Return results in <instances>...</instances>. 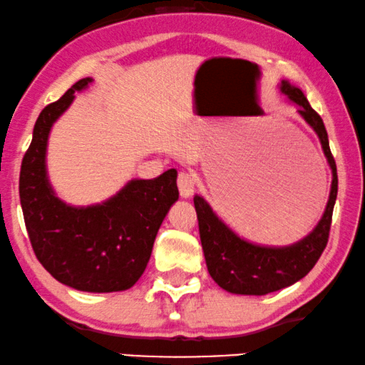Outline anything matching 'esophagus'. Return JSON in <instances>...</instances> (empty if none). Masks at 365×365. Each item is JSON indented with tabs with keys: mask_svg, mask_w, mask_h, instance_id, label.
Segmentation results:
<instances>
[{
	"mask_svg": "<svg viewBox=\"0 0 365 365\" xmlns=\"http://www.w3.org/2000/svg\"><path fill=\"white\" fill-rule=\"evenodd\" d=\"M177 185H178L180 197L188 198V197L193 195V190H195V178H193L190 173L183 172V173L178 175Z\"/></svg>",
	"mask_w": 365,
	"mask_h": 365,
	"instance_id": "34e87169",
	"label": "esophagus"
}]
</instances>
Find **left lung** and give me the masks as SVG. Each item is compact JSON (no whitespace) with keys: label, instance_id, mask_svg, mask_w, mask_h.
I'll use <instances>...</instances> for the list:
<instances>
[{"label":"left lung","instance_id":"left-lung-1","mask_svg":"<svg viewBox=\"0 0 365 365\" xmlns=\"http://www.w3.org/2000/svg\"><path fill=\"white\" fill-rule=\"evenodd\" d=\"M279 91L298 106V114L317 133L322 150L331 170V187L329 202L317 227L302 241L283 247L259 246L239 237L200 195L193 197L198 232L204 249L207 269L220 288L236 294H267L292 286L310 273L329 242L331 214L339 190L336 165L331 156L329 135L317 110L308 103L302 89L281 81Z\"/></svg>","mask_w":365,"mask_h":365}]
</instances>
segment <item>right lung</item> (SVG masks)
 Returning <instances> with one entry per match:
<instances>
[{
    "mask_svg": "<svg viewBox=\"0 0 365 365\" xmlns=\"http://www.w3.org/2000/svg\"><path fill=\"white\" fill-rule=\"evenodd\" d=\"M91 82V77L76 82L40 113L21 161L20 200L41 266L73 289L113 293L131 288L145 273L160 225L178 200L177 170L153 180H129L103 204L73 207L55 195L47 175L50 129L73 94Z\"/></svg>",
    "mask_w": 365,
    "mask_h": 365,
    "instance_id": "add662e5",
    "label": "right lung"
}]
</instances>
